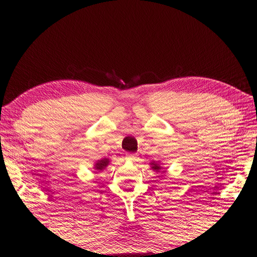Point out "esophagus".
Listing matches in <instances>:
<instances>
[{"label":"esophagus","instance_id":"1","mask_svg":"<svg viewBox=\"0 0 257 257\" xmlns=\"http://www.w3.org/2000/svg\"><path fill=\"white\" fill-rule=\"evenodd\" d=\"M125 159H127V160H129V161H132V162H135L137 160V154L127 153V154H125Z\"/></svg>","mask_w":257,"mask_h":257}]
</instances>
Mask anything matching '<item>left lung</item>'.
Instances as JSON below:
<instances>
[{
    "instance_id": "1",
    "label": "left lung",
    "mask_w": 257,
    "mask_h": 257,
    "mask_svg": "<svg viewBox=\"0 0 257 257\" xmlns=\"http://www.w3.org/2000/svg\"><path fill=\"white\" fill-rule=\"evenodd\" d=\"M151 165L153 166L152 169H154V170H160V168H161V167H159L158 164H156V162H152V164H151Z\"/></svg>"
}]
</instances>
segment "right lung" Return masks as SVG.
<instances>
[{
	"label": "right lung",
	"mask_w": 257,
	"mask_h": 257,
	"mask_svg": "<svg viewBox=\"0 0 257 257\" xmlns=\"http://www.w3.org/2000/svg\"><path fill=\"white\" fill-rule=\"evenodd\" d=\"M108 159H103V160H99V161H97L96 162V165H95V168L97 169V170H103L105 167H106L107 165H108Z\"/></svg>",
	"instance_id": "obj_1"
}]
</instances>
